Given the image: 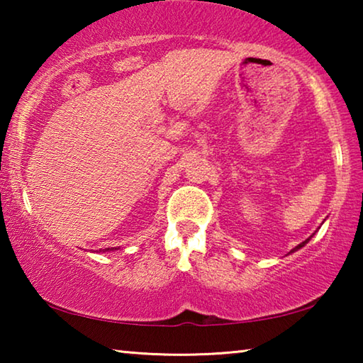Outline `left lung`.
Returning a JSON list of instances; mask_svg holds the SVG:
<instances>
[{
  "mask_svg": "<svg viewBox=\"0 0 363 363\" xmlns=\"http://www.w3.org/2000/svg\"><path fill=\"white\" fill-rule=\"evenodd\" d=\"M311 238H312V235H311V237H309V238H307V240H304V242H303V243H299V245H298V247H296V248H293V250H291V253H293V251H298V250H299V248H303V247H304V245H306V243H307V242H309V240H311Z\"/></svg>",
  "mask_w": 363,
  "mask_h": 363,
  "instance_id": "left-lung-1",
  "label": "left lung"
}]
</instances>
